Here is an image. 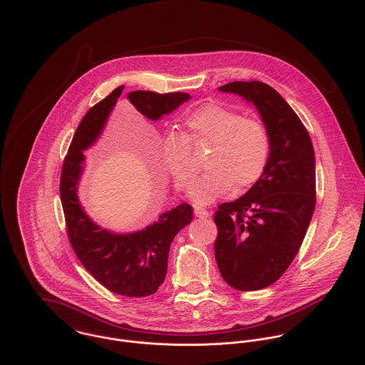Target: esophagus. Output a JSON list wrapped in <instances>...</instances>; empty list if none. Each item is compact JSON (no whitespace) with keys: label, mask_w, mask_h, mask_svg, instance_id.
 <instances>
[{"label":"esophagus","mask_w":365,"mask_h":365,"mask_svg":"<svg viewBox=\"0 0 365 365\" xmlns=\"http://www.w3.org/2000/svg\"><path fill=\"white\" fill-rule=\"evenodd\" d=\"M194 213L198 217H208L209 215H210L207 209L201 208V207H194Z\"/></svg>","instance_id":"1"}]
</instances>
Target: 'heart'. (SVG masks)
<instances>
[{"mask_svg": "<svg viewBox=\"0 0 365 365\" xmlns=\"http://www.w3.org/2000/svg\"><path fill=\"white\" fill-rule=\"evenodd\" d=\"M184 136L168 135L161 145L165 168L180 190L197 174L190 145L209 143L208 171L191 185L188 194L197 204H209L227 194L253 187L265 171L271 142L267 128L257 119L223 105L208 104L185 118Z\"/></svg>", "mask_w": 365, "mask_h": 365, "instance_id": "b5f03b06", "label": "heart"}]
</instances>
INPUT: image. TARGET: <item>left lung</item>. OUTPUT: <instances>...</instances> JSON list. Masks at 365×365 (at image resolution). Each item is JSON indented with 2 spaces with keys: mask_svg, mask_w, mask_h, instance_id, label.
Wrapping results in <instances>:
<instances>
[{
  "mask_svg": "<svg viewBox=\"0 0 365 365\" xmlns=\"http://www.w3.org/2000/svg\"><path fill=\"white\" fill-rule=\"evenodd\" d=\"M219 91L255 105L271 142L260 180L213 216L220 275L235 289L257 291L287 271L309 227L316 202L312 140L294 109L265 83L233 81Z\"/></svg>",
  "mask_w": 365,
  "mask_h": 365,
  "instance_id": "left-lung-1",
  "label": "left lung"
}]
</instances>
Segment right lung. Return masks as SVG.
<instances>
[{"label": "right lung", "instance_id": "1", "mask_svg": "<svg viewBox=\"0 0 365 365\" xmlns=\"http://www.w3.org/2000/svg\"><path fill=\"white\" fill-rule=\"evenodd\" d=\"M123 91L115 88L106 98L90 108L81 119L60 177V200L70 245L84 268L106 289L123 297H149L164 282L170 245L175 235L192 220V207L180 204L158 216V220L133 233H113L94 223L80 204L77 191L84 170V150L91 148ZM146 118L157 120L191 98L187 93L157 94L133 91L128 94Z\"/></svg>", "mask_w": 365, "mask_h": 365}]
</instances>
